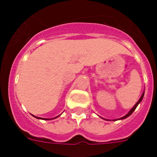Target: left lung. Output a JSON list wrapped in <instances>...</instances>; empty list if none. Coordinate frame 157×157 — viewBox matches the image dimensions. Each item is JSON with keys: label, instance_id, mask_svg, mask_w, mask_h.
Here are the masks:
<instances>
[{"label": "left lung", "instance_id": "left-lung-1", "mask_svg": "<svg viewBox=\"0 0 157 157\" xmlns=\"http://www.w3.org/2000/svg\"><path fill=\"white\" fill-rule=\"evenodd\" d=\"M144 94H145V93H143V94H142V95H141V98H140V99H139V100H138V102H137V103H136V104H135V105H134V107H133L132 109H131V110H130V112H128V113H127V115H126V116H123V117L120 118V120H123V119H126V118H127V117H128V116H130V115L132 114L133 112H134V110H135V109H136V108H137V107H138V104H139V103H140V102H141V101H142V99H143V97H144Z\"/></svg>", "mask_w": 157, "mask_h": 157}]
</instances>
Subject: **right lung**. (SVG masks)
<instances>
[{"label":"right lung","instance_id":"obj_1","mask_svg":"<svg viewBox=\"0 0 157 157\" xmlns=\"http://www.w3.org/2000/svg\"><path fill=\"white\" fill-rule=\"evenodd\" d=\"M58 116H56V117H55V118H54V119H56V118H57L58 117ZM34 117H35V118H37V119H41V120H48V119H43V118H39V117H37V116H34ZM50 120H52V119H50Z\"/></svg>","mask_w":157,"mask_h":157}]
</instances>
